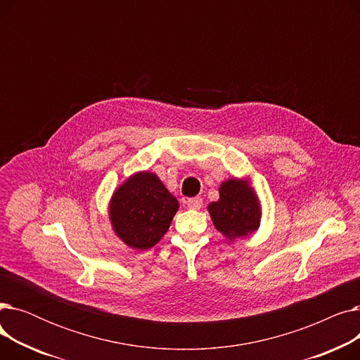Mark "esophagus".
I'll return each mask as SVG.
<instances>
[{
	"label": "esophagus",
	"mask_w": 360,
	"mask_h": 360,
	"mask_svg": "<svg viewBox=\"0 0 360 360\" xmlns=\"http://www.w3.org/2000/svg\"><path fill=\"white\" fill-rule=\"evenodd\" d=\"M186 205L190 207V209H194V210H197V209H201V205H202V200H201L200 197L188 198V200H186Z\"/></svg>",
	"instance_id": "obj_1"
}]
</instances>
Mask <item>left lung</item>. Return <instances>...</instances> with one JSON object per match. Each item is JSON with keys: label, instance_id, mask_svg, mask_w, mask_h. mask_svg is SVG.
<instances>
[{"label": "left lung", "instance_id": "8db88e82", "mask_svg": "<svg viewBox=\"0 0 360 360\" xmlns=\"http://www.w3.org/2000/svg\"><path fill=\"white\" fill-rule=\"evenodd\" d=\"M214 228L233 239L255 232L259 226L258 202L245 181L229 179L220 186V200L209 205Z\"/></svg>", "mask_w": 360, "mask_h": 360}]
</instances>
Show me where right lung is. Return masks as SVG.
<instances>
[{
  "label": "right lung",
  "mask_w": 360,
  "mask_h": 360,
  "mask_svg": "<svg viewBox=\"0 0 360 360\" xmlns=\"http://www.w3.org/2000/svg\"><path fill=\"white\" fill-rule=\"evenodd\" d=\"M178 207V200L155 174L140 172L113 194L110 220L128 247L148 250L167 232Z\"/></svg>",
  "instance_id": "obj_1"
}]
</instances>
